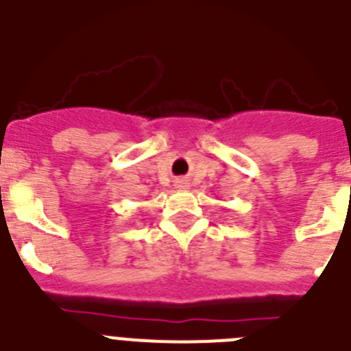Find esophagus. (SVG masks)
I'll return each instance as SVG.
<instances>
[{
  "mask_svg": "<svg viewBox=\"0 0 351 351\" xmlns=\"http://www.w3.org/2000/svg\"><path fill=\"white\" fill-rule=\"evenodd\" d=\"M176 188H178V190H188V188H190V181L184 178L176 179Z\"/></svg>",
  "mask_w": 351,
  "mask_h": 351,
  "instance_id": "34e87169",
  "label": "esophagus"
}]
</instances>
